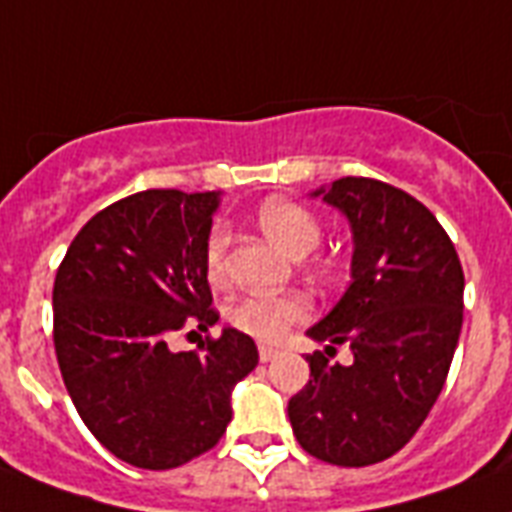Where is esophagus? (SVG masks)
Wrapping results in <instances>:
<instances>
[{
  "instance_id": "1",
  "label": "esophagus",
  "mask_w": 512,
  "mask_h": 512,
  "mask_svg": "<svg viewBox=\"0 0 512 512\" xmlns=\"http://www.w3.org/2000/svg\"><path fill=\"white\" fill-rule=\"evenodd\" d=\"M277 347H272V344H259V358L264 360V363H269L272 358H277Z\"/></svg>"
}]
</instances>
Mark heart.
I'll use <instances>...</instances> for the list:
<instances>
[{"mask_svg":"<svg viewBox=\"0 0 512 512\" xmlns=\"http://www.w3.org/2000/svg\"><path fill=\"white\" fill-rule=\"evenodd\" d=\"M256 221L269 240H275L291 256H307L320 243L318 216L301 202L285 197H269L256 208ZM229 232L221 224H213L202 245V267L211 283L227 280ZM312 304L304 293L283 296H243L232 304L229 323L264 342H277L288 334V328L310 318Z\"/></svg>","mask_w":512,"mask_h":512,"instance_id":"obj_1","label":"heart"}]
</instances>
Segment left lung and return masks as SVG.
I'll return each mask as SVG.
<instances>
[{"mask_svg":"<svg viewBox=\"0 0 512 512\" xmlns=\"http://www.w3.org/2000/svg\"><path fill=\"white\" fill-rule=\"evenodd\" d=\"M352 227V283L307 334L352 363L307 358L310 382L288 400L293 435L328 465L366 467L406 446L435 406L462 331L465 272L425 205L398 186L347 176L318 189Z\"/></svg>","mask_w":512,"mask_h":512,"instance_id":"1","label":"left lung"}]
</instances>
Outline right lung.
<instances>
[{
  "instance_id": "obj_1",
  "label": "right lung",
  "mask_w": 512,
  "mask_h": 512,
  "mask_svg": "<svg viewBox=\"0 0 512 512\" xmlns=\"http://www.w3.org/2000/svg\"><path fill=\"white\" fill-rule=\"evenodd\" d=\"M219 192L146 189L98 211L71 240L53 285V342L87 430L114 457L170 470L211 451L251 374V336L224 328L197 350L170 336L219 320L202 245ZM194 334V331H192Z\"/></svg>"
}]
</instances>
